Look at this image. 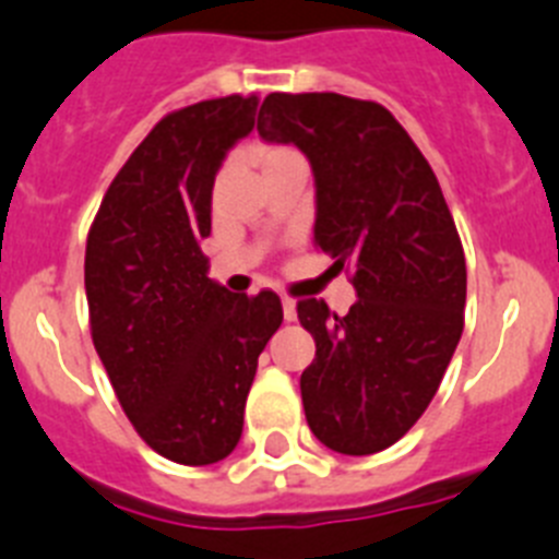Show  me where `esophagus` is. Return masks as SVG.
Here are the masks:
<instances>
[{
	"label": "esophagus",
	"mask_w": 559,
	"mask_h": 559,
	"mask_svg": "<svg viewBox=\"0 0 559 559\" xmlns=\"http://www.w3.org/2000/svg\"><path fill=\"white\" fill-rule=\"evenodd\" d=\"M284 318L286 320H295L298 318V307H295L293 298H284Z\"/></svg>",
	"instance_id": "obj_1"
}]
</instances>
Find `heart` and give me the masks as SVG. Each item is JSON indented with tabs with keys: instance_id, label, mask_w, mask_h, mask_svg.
Here are the masks:
<instances>
[{
	"instance_id": "heart-1",
	"label": "heart",
	"mask_w": 559,
	"mask_h": 559,
	"mask_svg": "<svg viewBox=\"0 0 559 559\" xmlns=\"http://www.w3.org/2000/svg\"><path fill=\"white\" fill-rule=\"evenodd\" d=\"M250 159L259 165L261 174H264V171H270V168H275V165L300 159V154L293 152V148H286V145H252Z\"/></svg>"
}]
</instances>
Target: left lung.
<instances>
[{"mask_svg": "<svg viewBox=\"0 0 559 559\" xmlns=\"http://www.w3.org/2000/svg\"><path fill=\"white\" fill-rule=\"evenodd\" d=\"M264 143L314 177V245L352 266L357 304L300 300L314 360L300 373L312 433L343 455L391 448L439 391L464 329L467 264L433 168L385 106L337 92L266 95Z\"/></svg>", "mask_w": 559, "mask_h": 559, "instance_id": "left-lung-1", "label": "left lung"}]
</instances>
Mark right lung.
Returning <instances> with one entry per match:
<instances>
[{"label": "right lung", "mask_w": 559, "mask_h": 559, "mask_svg": "<svg viewBox=\"0 0 559 559\" xmlns=\"http://www.w3.org/2000/svg\"><path fill=\"white\" fill-rule=\"evenodd\" d=\"M255 109V95H230L165 115L111 179L86 239L95 352L145 444L188 467L236 450L259 354L284 320L278 295L227 293L202 252L213 182Z\"/></svg>", "instance_id": "1"}]
</instances>
